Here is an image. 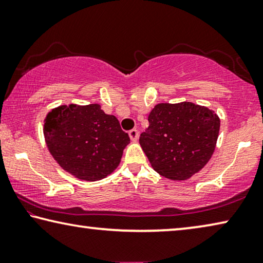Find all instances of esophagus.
Masks as SVG:
<instances>
[{"mask_svg":"<svg viewBox=\"0 0 263 263\" xmlns=\"http://www.w3.org/2000/svg\"><path fill=\"white\" fill-rule=\"evenodd\" d=\"M128 136H130L131 140H133V142H137V139H138V130H136V128H132V130L128 131Z\"/></svg>","mask_w":263,"mask_h":263,"instance_id":"esophagus-1","label":"esophagus"}]
</instances>
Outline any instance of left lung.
<instances>
[{
    "instance_id": "8db88e82",
    "label": "left lung",
    "mask_w": 263,
    "mask_h": 263,
    "mask_svg": "<svg viewBox=\"0 0 263 263\" xmlns=\"http://www.w3.org/2000/svg\"><path fill=\"white\" fill-rule=\"evenodd\" d=\"M139 143L155 171L184 181L210 159L219 131L214 111L193 103L158 104L148 115Z\"/></svg>"
}]
</instances>
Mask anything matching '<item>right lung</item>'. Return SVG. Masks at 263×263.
<instances>
[{
  "instance_id": "1",
  "label": "right lung",
  "mask_w": 263,
  "mask_h": 263,
  "mask_svg": "<svg viewBox=\"0 0 263 263\" xmlns=\"http://www.w3.org/2000/svg\"><path fill=\"white\" fill-rule=\"evenodd\" d=\"M49 152L62 169L85 181H98L119 165L130 137L100 105L60 106L45 120Z\"/></svg>"
}]
</instances>
